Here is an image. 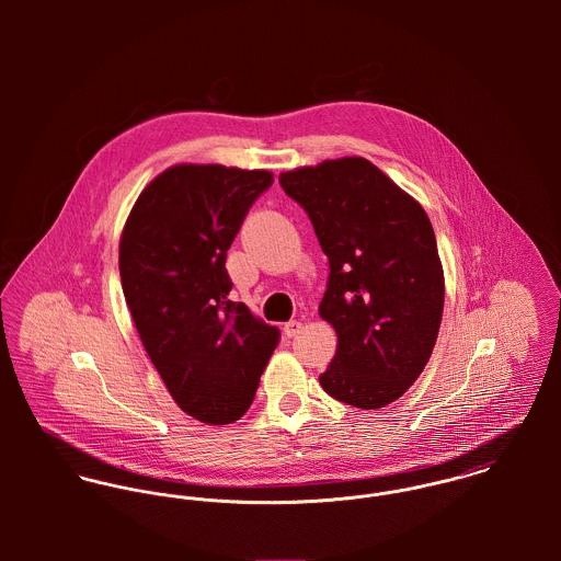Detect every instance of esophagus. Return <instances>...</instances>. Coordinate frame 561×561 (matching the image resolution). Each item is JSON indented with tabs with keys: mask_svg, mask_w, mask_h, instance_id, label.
I'll return each mask as SVG.
<instances>
[{
	"mask_svg": "<svg viewBox=\"0 0 561 561\" xmlns=\"http://www.w3.org/2000/svg\"><path fill=\"white\" fill-rule=\"evenodd\" d=\"M300 330H302V321L298 320L287 321V323H285V328H283L285 336H289V339H291V336H296Z\"/></svg>",
	"mask_w": 561,
	"mask_h": 561,
	"instance_id": "obj_1",
	"label": "esophagus"
}]
</instances>
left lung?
Segmentation results:
<instances>
[{
  "label": "left lung",
  "mask_w": 561,
  "mask_h": 561,
  "mask_svg": "<svg viewBox=\"0 0 561 561\" xmlns=\"http://www.w3.org/2000/svg\"><path fill=\"white\" fill-rule=\"evenodd\" d=\"M278 181L309 214L330 263L320 316L339 343L321 389L363 410L385 408L421 376L438 336L445 276L432 222L365 158L296 168Z\"/></svg>",
  "instance_id": "left-lung-1"
}]
</instances>
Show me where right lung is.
<instances>
[{
  "label": "right lung",
  "mask_w": 561,
  "mask_h": 561,
  "mask_svg": "<svg viewBox=\"0 0 561 561\" xmlns=\"http://www.w3.org/2000/svg\"><path fill=\"white\" fill-rule=\"evenodd\" d=\"M267 170L176 163L138 196L118 245L123 294L176 405L201 423L238 421L278 345V328L229 300L225 267Z\"/></svg>",
  "instance_id": "1"
}]
</instances>
